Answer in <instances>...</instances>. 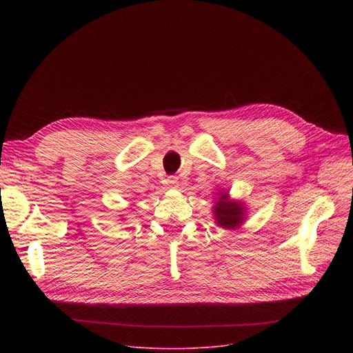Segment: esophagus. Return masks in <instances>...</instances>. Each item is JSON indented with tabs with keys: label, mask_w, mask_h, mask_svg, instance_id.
Masks as SVG:
<instances>
[{
	"label": "esophagus",
	"mask_w": 353,
	"mask_h": 353,
	"mask_svg": "<svg viewBox=\"0 0 353 353\" xmlns=\"http://www.w3.org/2000/svg\"><path fill=\"white\" fill-rule=\"evenodd\" d=\"M165 183H167V186L172 188V189H176V188H177V184H179V181H177V177H176V176H170L169 179L165 180Z\"/></svg>",
	"instance_id": "obj_1"
}]
</instances>
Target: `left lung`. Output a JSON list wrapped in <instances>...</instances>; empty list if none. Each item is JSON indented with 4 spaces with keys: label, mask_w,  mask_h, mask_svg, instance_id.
Masks as SVG:
<instances>
[{
    "label": "left lung",
    "mask_w": 353,
    "mask_h": 353,
    "mask_svg": "<svg viewBox=\"0 0 353 353\" xmlns=\"http://www.w3.org/2000/svg\"><path fill=\"white\" fill-rule=\"evenodd\" d=\"M214 214L217 225L221 228H236L237 225L242 223L243 220V208L240 206V203L236 201H228L226 194L220 197V201L216 203L214 206Z\"/></svg>",
    "instance_id": "obj_1"
}]
</instances>
